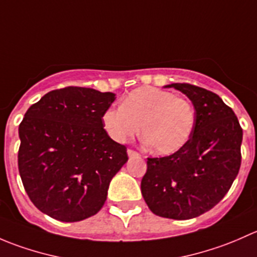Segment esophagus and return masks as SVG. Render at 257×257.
Returning <instances> with one entry per match:
<instances>
[{
  "label": "esophagus",
  "instance_id": "esophagus-1",
  "mask_svg": "<svg viewBox=\"0 0 257 257\" xmlns=\"http://www.w3.org/2000/svg\"><path fill=\"white\" fill-rule=\"evenodd\" d=\"M126 153H128V157H138V153H137V152H134V150H132V149H128V150H126Z\"/></svg>",
  "mask_w": 257,
  "mask_h": 257
}]
</instances>
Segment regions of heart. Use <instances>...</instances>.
<instances>
[{"instance_id":"obj_1","label":"heart","mask_w":257,"mask_h":257,"mask_svg":"<svg viewBox=\"0 0 257 257\" xmlns=\"http://www.w3.org/2000/svg\"><path fill=\"white\" fill-rule=\"evenodd\" d=\"M103 124L109 136L125 143L139 133L152 152L170 155L184 148L195 125L191 103L174 93L155 87H141L126 95L119 108L103 114Z\"/></svg>"}]
</instances>
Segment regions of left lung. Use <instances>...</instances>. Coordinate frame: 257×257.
I'll use <instances>...</instances> for the list:
<instances>
[{
  "label": "left lung",
  "instance_id": "8db88e82",
  "mask_svg": "<svg viewBox=\"0 0 257 257\" xmlns=\"http://www.w3.org/2000/svg\"><path fill=\"white\" fill-rule=\"evenodd\" d=\"M191 100L195 125L184 148L169 157L148 158L141 189L153 214L188 220L214 208L229 191L241 165V129L234 110L210 90L172 83Z\"/></svg>",
  "mask_w": 257,
  "mask_h": 257
}]
</instances>
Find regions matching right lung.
<instances>
[{"instance_id":"add662e5","label":"right lung","mask_w":257,"mask_h":257,"mask_svg":"<svg viewBox=\"0 0 257 257\" xmlns=\"http://www.w3.org/2000/svg\"><path fill=\"white\" fill-rule=\"evenodd\" d=\"M110 92L67 87L31 105L18 134V170L31 201L64 222L97 214L114 175L128 160L126 148L104 129Z\"/></svg>"}]
</instances>
